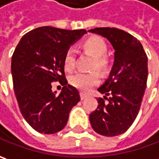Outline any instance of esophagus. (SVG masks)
Wrapping results in <instances>:
<instances>
[{"mask_svg":"<svg viewBox=\"0 0 159 159\" xmlns=\"http://www.w3.org/2000/svg\"><path fill=\"white\" fill-rule=\"evenodd\" d=\"M80 96H81V100H85L87 97H88L86 94H84V93H81Z\"/></svg>","mask_w":159,"mask_h":159,"instance_id":"34e87169","label":"esophagus"}]
</instances>
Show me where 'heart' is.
<instances>
[{"label":"heart","instance_id":"1","mask_svg":"<svg viewBox=\"0 0 159 159\" xmlns=\"http://www.w3.org/2000/svg\"><path fill=\"white\" fill-rule=\"evenodd\" d=\"M82 49L93 56L92 64L93 68H97L102 73H107L111 66L110 60L106 54L107 52V43L99 36H91L82 43ZM75 51L73 48L66 50L64 56V66L67 71H71L75 66ZM100 82V75L96 71L89 73L76 72L69 78V83L73 86L83 92H86Z\"/></svg>","mask_w":159,"mask_h":159}]
</instances>
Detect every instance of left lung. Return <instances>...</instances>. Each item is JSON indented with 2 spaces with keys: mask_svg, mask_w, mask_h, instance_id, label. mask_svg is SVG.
I'll return each mask as SVG.
<instances>
[{
  "mask_svg": "<svg viewBox=\"0 0 159 159\" xmlns=\"http://www.w3.org/2000/svg\"><path fill=\"white\" fill-rule=\"evenodd\" d=\"M89 32L107 38L115 50L109 76L98 89L105 94L104 99L97 100L99 105L89 116L90 122L99 134L120 135L139 113L147 85L148 58L140 41L126 32L114 27H97Z\"/></svg>",
  "mask_w": 159,
  "mask_h": 159,
  "instance_id": "1",
  "label": "left lung"
}]
</instances>
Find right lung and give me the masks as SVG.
I'll use <instances>...</instances> for the list:
<instances>
[{
	"instance_id": "add662e5",
	"label": "right lung",
	"mask_w": 159,
	"mask_h": 159,
	"mask_svg": "<svg viewBox=\"0 0 159 159\" xmlns=\"http://www.w3.org/2000/svg\"><path fill=\"white\" fill-rule=\"evenodd\" d=\"M86 33L42 26L25 34L15 49L11 74L18 107L30 126L41 134L61 131L80 101L77 89L67 84L64 56ZM57 80L63 85L59 94L51 90V83Z\"/></svg>"
}]
</instances>
